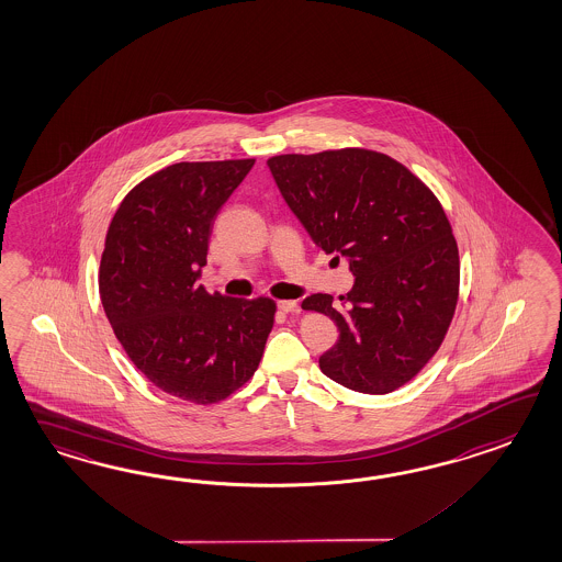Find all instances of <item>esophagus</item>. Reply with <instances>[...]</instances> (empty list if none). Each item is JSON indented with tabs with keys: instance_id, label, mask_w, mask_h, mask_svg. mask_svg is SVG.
<instances>
[{
	"instance_id": "1",
	"label": "esophagus",
	"mask_w": 562,
	"mask_h": 562,
	"mask_svg": "<svg viewBox=\"0 0 562 562\" xmlns=\"http://www.w3.org/2000/svg\"><path fill=\"white\" fill-rule=\"evenodd\" d=\"M277 307L283 314H300V303L297 301H277Z\"/></svg>"
}]
</instances>
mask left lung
<instances>
[{
    "label": "left lung",
    "mask_w": 562,
    "mask_h": 562,
    "mask_svg": "<svg viewBox=\"0 0 562 562\" xmlns=\"http://www.w3.org/2000/svg\"><path fill=\"white\" fill-rule=\"evenodd\" d=\"M267 166L315 245L356 277L341 307L326 293L301 303L339 329L322 372L350 391H396L439 350L456 314L459 252L439 200L370 149L288 154Z\"/></svg>",
    "instance_id": "left-lung-1"
}]
</instances>
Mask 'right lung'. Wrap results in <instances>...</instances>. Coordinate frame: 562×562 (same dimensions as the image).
Returning a JSON list of instances; mask_svg holds the SVG:
<instances>
[{"mask_svg":"<svg viewBox=\"0 0 562 562\" xmlns=\"http://www.w3.org/2000/svg\"><path fill=\"white\" fill-rule=\"evenodd\" d=\"M255 159L182 161L121 202L101 257L106 319L157 389L196 405L240 389L261 362L274 301L235 300L198 285L212 224Z\"/></svg>","mask_w":562,"mask_h":562,"instance_id":"1","label":"right lung"}]
</instances>
